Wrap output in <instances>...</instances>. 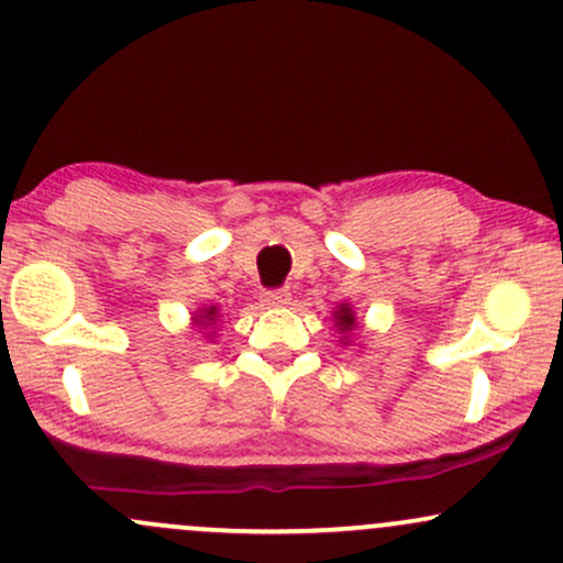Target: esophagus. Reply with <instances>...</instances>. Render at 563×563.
Here are the masks:
<instances>
[{
  "mask_svg": "<svg viewBox=\"0 0 563 563\" xmlns=\"http://www.w3.org/2000/svg\"><path fill=\"white\" fill-rule=\"evenodd\" d=\"M262 301L267 307H286L291 301V294H288V288H269L262 294Z\"/></svg>",
  "mask_w": 563,
  "mask_h": 563,
  "instance_id": "1",
  "label": "esophagus"
}]
</instances>
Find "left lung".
<instances>
[{
  "mask_svg": "<svg viewBox=\"0 0 563 563\" xmlns=\"http://www.w3.org/2000/svg\"><path fill=\"white\" fill-rule=\"evenodd\" d=\"M336 323L342 325V331H344V329H350V325H355V318H352L350 307H342V310L336 312Z\"/></svg>",
  "mask_w": 563,
  "mask_h": 563,
  "instance_id": "1",
  "label": "left lung"
}]
</instances>
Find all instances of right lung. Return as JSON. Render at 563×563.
I'll list each match as a JSON object with an SVG mask.
<instances>
[{"label": "right lung", "mask_w": 563, "mask_h": 563, "mask_svg": "<svg viewBox=\"0 0 563 563\" xmlns=\"http://www.w3.org/2000/svg\"><path fill=\"white\" fill-rule=\"evenodd\" d=\"M200 318H202V320H197V323H200V325L211 323V320L216 318V307H211V310H206V314H200Z\"/></svg>", "instance_id": "1"}]
</instances>
